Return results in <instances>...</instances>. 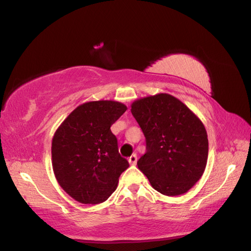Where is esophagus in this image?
Returning <instances> with one entry per match:
<instances>
[{"mask_svg": "<svg viewBox=\"0 0 251 251\" xmlns=\"http://www.w3.org/2000/svg\"><path fill=\"white\" fill-rule=\"evenodd\" d=\"M136 161H137V155H136V154H133V155L129 158L130 165H132V166L136 165Z\"/></svg>", "mask_w": 251, "mask_h": 251, "instance_id": "obj_1", "label": "esophagus"}]
</instances>
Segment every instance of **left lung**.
Masks as SVG:
<instances>
[{"label": "left lung", "instance_id": "left-lung-1", "mask_svg": "<svg viewBox=\"0 0 251 251\" xmlns=\"http://www.w3.org/2000/svg\"><path fill=\"white\" fill-rule=\"evenodd\" d=\"M131 112L146 139V152L137 167L151 185L167 196L191 190L208 159L207 132L201 119L166 93L133 101Z\"/></svg>", "mask_w": 251, "mask_h": 251}]
</instances>
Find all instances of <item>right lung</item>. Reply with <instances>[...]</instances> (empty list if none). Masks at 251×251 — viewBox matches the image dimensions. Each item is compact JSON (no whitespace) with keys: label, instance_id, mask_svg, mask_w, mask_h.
<instances>
[{"label":"right lung","instance_id":"right-lung-1","mask_svg":"<svg viewBox=\"0 0 251 251\" xmlns=\"http://www.w3.org/2000/svg\"><path fill=\"white\" fill-rule=\"evenodd\" d=\"M126 106L115 100L88 101L76 107L56 130L52 165L60 187L81 203L108 199L129 168L110 126Z\"/></svg>","mask_w":251,"mask_h":251}]
</instances>
